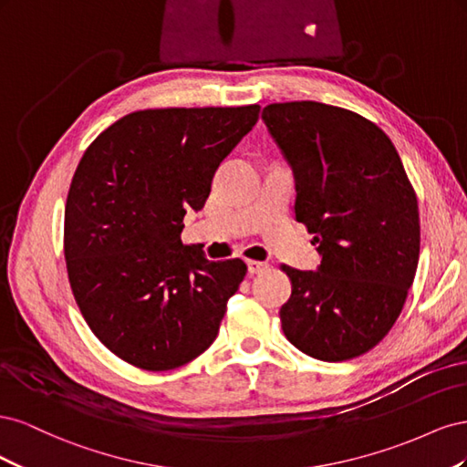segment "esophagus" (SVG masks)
Returning a JSON list of instances; mask_svg holds the SVG:
<instances>
[{"mask_svg":"<svg viewBox=\"0 0 467 467\" xmlns=\"http://www.w3.org/2000/svg\"><path fill=\"white\" fill-rule=\"evenodd\" d=\"M266 268V265L265 263H259V261H247V273L249 275H259V273H263Z\"/></svg>","mask_w":467,"mask_h":467,"instance_id":"obj_1","label":"esophagus"}]
</instances>
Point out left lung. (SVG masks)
<instances>
[{
    "label": "left lung",
    "mask_w": 467,
    "mask_h": 467,
    "mask_svg": "<svg viewBox=\"0 0 467 467\" xmlns=\"http://www.w3.org/2000/svg\"><path fill=\"white\" fill-rule=\"evenodd\" d=\"M261 119L292 167L296 220L321 255L317 271L282 265L292 282L282 331L317 360L360 357L389 333L413 285V185L386 132L357 112L292 101L266 105Z\"/></svg>",
    "instance_id": "8db88e82"
}]
</instances>
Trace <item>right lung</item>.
Here are the masks:
<instances>
[{"mask_svg": "<svg viewBox=\"0 0 467 467\" xmlns=\"http://www.w3.org/2000/svg\"><path fill=\"white\" fill-rule=\"evenodd\" d=\"M259 110H136L83 153L64 214L69 286L99 341L136 368L173 370L214 343L247 266L182 245V218Z\"/></svg>", "mask_w": 467, "mask_h": 467, "instance_id": "obj_1", "label": "right lung"}]
</instances>
